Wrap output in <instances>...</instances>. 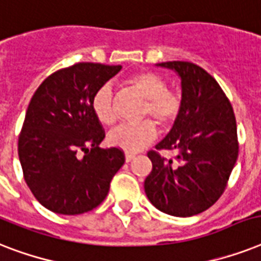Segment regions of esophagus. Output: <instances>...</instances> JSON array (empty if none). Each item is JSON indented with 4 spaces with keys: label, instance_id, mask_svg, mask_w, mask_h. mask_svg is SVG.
<instances>
[{
    "label": "esophagus",
    "instance_id": "obj_1",
    "mask_svg": "<svg viewBox=\"0 0 261 261\" xmlns=\"http://www.w3.org/2000/svg\"><path fill=\"white\" fill-rule=\"evenodd\" d=\"M134 157H135L134 154L126 153V157H124V159H126V163H130V161H133V160H134Z\"/></svg>",
    "mask_w": 261,
    "mask_h": 261
}]
</instances>
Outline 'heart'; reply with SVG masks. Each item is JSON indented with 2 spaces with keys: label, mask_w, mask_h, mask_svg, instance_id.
Listing matches in <instances>:
<instances>
[{
  "label": "heart",
  "mask_w": 261,
  "mask_h": 261,
  "mask_svg": "<svg viewBox=\"0 0 261 261\" xmlns=\"http://www.w3.org/2000/svg\"><path fill=\"white\" fill-rule=\"evenodd\" d=\"M126 84L145 98V104L141 111L138 124L119 126L108 135V142L124 151L141 150L155 139V124L161 130H169L177 122L182 111V96L177 89L167 88V80L154 71L141 70L131 73L126 77ZM92 110L97 120L106 126H114L116 123L114 90L110 85L98 88L92 98Z\"/></svg>",
  "instance_id": "obj_1"
}]
</instances>
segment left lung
Returning a JSON list of instances; mask_svg holds the SVG:
<instances>
[{"instance_id":"8db88e82","label":"left lung","mask_w":261,"mask_h":261,"mask_svg":"<svg viewBox=\"0 0 261 261\" xmlns=\"http://www.w3.org/2000/svg\"><path fill=\"white\" fill-rule=\"evenodd\" d=\"M181 77L182 111L171 133L150 150L147 198L160 211L192 217L214 204L226 188L239 157L237 124L229 98L204 69L192 62L159 63ZM176 150L177 164L159 154Z\"/></svg>"}]
</instances>
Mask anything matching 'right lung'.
<instances>
[{
    "instance_id": "add662e5",
    "label": "right lung",
    "mask_w": 261,
    "mask_h": 261,
    "mask_svg": "<svg viewBox=\"0 0 261 261\" xmlns=\"http://www.w3.org/2000/svg\"><path fill=\"white\" fill-rule=\"evenodd\" d=\"M120 65L81 62L48 75L36 89L18 135V159L31 192L57 214L93 210L124 164L119 147L100 149L106 131L92 110L94 92Z\"/></svg>"
}]
</instances>
